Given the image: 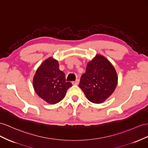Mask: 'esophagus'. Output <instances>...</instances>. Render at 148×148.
Returning a JSON list of instances; mask_svg holds the SVG:
<instances>
[{
  "label": "esophagus",
  "mask_w": 148,
  "mask_h": 148,
  "mask_svg": "<svg viewBox=\"0 0 148 148\" xmlns=\"http://www.w3.org/2000/svg\"><path fill=\"white\" fill-rule=\"evenodd\" d=\"M79 83V79H76L75 81L73 82V84L74 85H78Z\"/></svg>",
  "instance_id": "esophagus-1"
}]
</instances>
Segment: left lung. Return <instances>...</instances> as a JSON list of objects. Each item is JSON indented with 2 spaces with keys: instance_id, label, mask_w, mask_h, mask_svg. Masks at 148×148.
I'll use <instances>...</instances> for the list:
<instances>
[{
  "instance_id": "1",
  "label": "left lung",
  "mask_w": 148,
  "mask_h": 148,
  "mask_svg": "<svg viewBox=\"0 0 148 148\" xmlns=\"http://www.w3.org/2000/svg\"><path fill=\"white\" fill-rule=\"evenodd\" d=\"M117 79L115 68L109 60L103 56L97 54L88 63L79 87L89 101L100 104L114 91Z\"/></svg>"
}]
</instances>
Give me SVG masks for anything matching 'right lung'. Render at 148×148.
<instances>
[{
    "instance_id": "right-lung-1",
    "label": "right lung",
    "mask_w": 148,
    "mask_h": 148,
    "mask_svg": "<svg viewBox=\"0 0 148 148\" xmlns=\"http://www.w3.org/2000/svg\"><path fill=\"white\" fill-rule=\"evenodd\" d=\"M59 67L58 60L51 57L49 58L37 68L33 78L35 92L50 104L62 101L67 90L72 86L71 82L66 81L65 74Z\"/></svg>"
}]
</instances>
